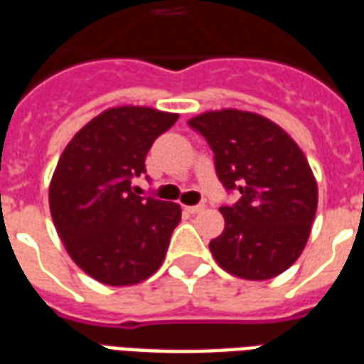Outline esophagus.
Here are the masks:
<instances>
[{
	"mask_svg": "<svg viewBox=\"0 0 364 364\" xmlns=\"http://www.w3.org/2000/svg\"><path fill=\"white\" fill-rule=\"evenodd\" d=\"M206 206L205 205H193V206H185V210L189 214H198V213H203L205 210Z\"/></svg>",
	"mask_w": 364,
	"mask_h": 364,
	"instance_id": "obj_1",
	"label": "esophagus"
}]
</instances>
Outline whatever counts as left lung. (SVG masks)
Listing matches in <instances>:
<instances>
[{
	"label": "left lung",
	"instance_id": "8db88e82",
	"mask_svg": "<svg viewBox=\"0 0 364 364\" xmlns=\"http://www.w3.org/2000/svg\"><path fill=\"white\" fill-rule=\"evenodd\" d=\"M214 154L224 189L237 191L222 205L224 232L208 244L224 271L265 281L281 274L304 250L318 187L296 142L281 127L255 112H205L187 122Z\"/></svg>",
	"mask_w": 364,
	"mask_h": 364
}]
</instances>
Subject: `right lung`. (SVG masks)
Instances as JSON below:
<instances>
[{
    "mask_svg": "<svg viewBox=\"0 0 364 364\" xmlns=\"http://www.w3.org/2000/svg\"><path fill=\"white\" fill-rule=\"evenodd\" d=\"M177 114L146 107L101 112L72 138L50 183V213L75 265L95 281L127 287L148 279L166 257L181 208L138 197L146 154Z\"/></svg>",
    "mask_w": 364,
    "mask_h": 364,
    "instance_id": "add662e5",
    "label": "right lung"
}]
</instances>
